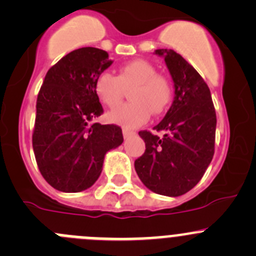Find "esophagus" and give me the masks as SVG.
<instances>
[{
    "label": "esophagus",
    "instance_id": "esophagus-1",
    "mask_svg": "<svg viewBox=\"0 0 256 256\" xmlns=\"http://www.w3.org/2000/svg\"><path fill=\"white\" fill-rule=\"evenodd\" d=\"M122 134H124V138L128 139V138H130V136L135 135V131L130 130V128H122Z\"/></svg>",
    "mask_w": 256,
    "mask_h": 256
}]
</instances>
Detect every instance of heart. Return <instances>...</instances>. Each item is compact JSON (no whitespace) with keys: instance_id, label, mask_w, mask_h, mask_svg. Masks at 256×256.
<instances>
[{"instance_id":"obj_1","label":"heart","mask_w":256,"mask_h":256,"mask_svg":"<svg viewBox=\"0 0 256 256\" xmlns=\"http://www.w3.org/2000/svg\"><path fill=\"white\" fill-rule=\"evenodd\" d=\"M131 88V102L122 104L112 110L107 117L111 122L138 128L149 120L150 114H160L172 100L170 80L156 73L152 63L136 59L124 64L118 74L102 72L94 80V92L100 101L108 107L116 106L122 100L125 88Z\"/></svg>"}]
</instances>
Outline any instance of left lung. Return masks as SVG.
I'll list each match as a JSON object with an SVG mask.
<instances>
[{
    "mask_svg": "<svg viewBox=\"0 0 256 256\" xmlns=\"http://www.w3.org/2000/svg\"><path fill=\"white\" fill-rule=\"evenodd\" d=\"M174 82V101L154 126L163 138L142 130L145 152L135 160L142 182L158 194L178 197L200 180L214 154L216 111L211 92L200 73L172 49H158Z\"/></svg>",
    "mask_w": 256,
    "mask_h": 256,
    "instance_id": "8db88e82",
    "label": "left lung"
}]
</instances>
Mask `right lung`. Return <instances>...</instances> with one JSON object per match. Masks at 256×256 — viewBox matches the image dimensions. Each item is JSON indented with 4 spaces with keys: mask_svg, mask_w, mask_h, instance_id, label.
Segmentation results:
<instances>
[{
    "mask_svg": "<svg viewBox=\"0 0 256 256\" xmlns=\"http://www.w3.org/2000/svg\"><path fill=\"white\" fill-rule=\"evenodd\" d=\"M108 52L73 50L48 70L38 94L32 149L44 179L62 192H80L98 179L104 154L122 144L120 126L90 121L104 114L94 80Z\"/></svg>",
    "mask_w": 256,
    "mask_h": 256,
    "instance_id": "1",
    "label": "right lung"
}]
</instances>
